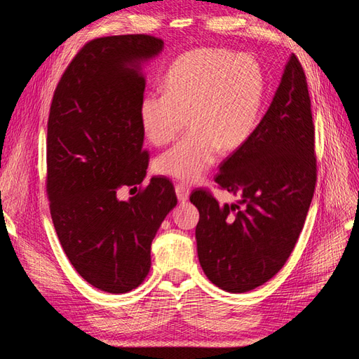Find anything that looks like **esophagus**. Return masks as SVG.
<instances>
[{
	"mask_svg": "<svg viewBox=\"0 0 359 359\" xmlns=\"http://www.w3.org/2000/svg\"><path fill=\"white\" fill-rule=\"evenodd\" d=\"M175 191H177V196H178V199H180L181 202L187 201L189 196H190V187L187 186V184H182V182L177 184V186H175Z\"/></svg>",
	"mask_w": 359,
	"mask_h": 359,
	"instance_id": "esophagus-1",
	"label": "esophagus"
}]
</instances>
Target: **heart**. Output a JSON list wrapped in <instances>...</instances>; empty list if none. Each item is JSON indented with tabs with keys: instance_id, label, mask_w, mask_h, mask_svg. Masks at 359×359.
I'll return each mask as SVG.
<instances>
[{
	"instance_id": "1",
	"label": "heart",
	"mask_w": 359,
	"mask_h": 359,
	"mask_svg": "<svg viewBox=\"0 0 359 359\" xmlns=\"http://www.w3.org/2000/svg\"><path fill=\"white\" fill-rule=\"evenodd\" d=\"M165 93L140 102V124L151 144L166 145L187 123L191 133L156 160L160 175L198 181L220 149L241 148L253 135L264 102V74L256 60L220 48H201L169 67Z\"/></svg>"
}]
</instances>
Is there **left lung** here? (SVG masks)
<instances>
[{"label": "left lung", "instance_id": "obj_1", "mask_svg": "<svg viewBox=\"0 0 359 359\" xmlns=\"http://www.w3.org/2000/svg\"><path fill=\"white\" fill-rule=\"evenodd\" d=\"M316 180L307 78L292 55L262 121L214 177L241 203L222 206L206 189L190 196L199 210V262L211 283L243 293L273 278L295 248Z\"/></svg>", "mask_w": 359, "mask_h": 359}]
</instances>
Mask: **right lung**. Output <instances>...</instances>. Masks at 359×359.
Instances as JSON below:
<instances>
[{"label":"right lung","instance_id":"1","mask_svg":"<svg viewBox=\"0 0 359 359\" xmlns=\"http://www.w3.org/2000/svg\"><path fill=\"white\" fill-rule=\"evenodd\" d=\"M161 39L126 34L94 39L64 70L50 103L46 194L58 240L79 276L109 293L136 289L149 273L151 243L177 205L175 187L153 177L142 187L149 153L142 148L140 61ZM140 191L118 201L123 187Z\"/></svg>","mask_w":359,"mask_h":359}]
</instances>
